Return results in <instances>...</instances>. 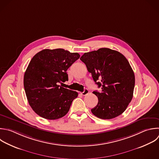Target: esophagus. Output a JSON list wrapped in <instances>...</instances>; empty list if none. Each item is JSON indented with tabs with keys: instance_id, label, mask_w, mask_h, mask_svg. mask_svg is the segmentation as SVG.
Wrapping results in <instances>:
<instances>
[{
	"instance_id": "34e87169",
	"label": "esophagus",
	"mask_w": 159,
	"mask_h": 159,
	"mask_svg": "<svg viewBox=\"0 0 159 159\" xmlns=\"http://www.w3.org/2000/svg\"><path fill=\"white\" fill-rule=\"evenodd\" d=\"M88 93H89V91H88V89H85L83 92L80 93V94H81L82 96H86V95L88 94Z\"/></svg>"
}]
</instances>
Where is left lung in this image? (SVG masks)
<instances>
[{"label":"left lung","instance_id":"left-lung-1","mask_svg":"<svg viewBox=\"0 0 159 159\" xmlns=\"http://www.w3.org/2000/svg\"><path fill=\"white\" fill-rule=\"evenodd\" d=\"M80 60L101 91L92 113L102 119H111L123 113L130 102L135 86L134 71L126 58L117 51L107 48L84 53Z\"/></svg>","mask_w":159,"mask_h":159}]
</instances>
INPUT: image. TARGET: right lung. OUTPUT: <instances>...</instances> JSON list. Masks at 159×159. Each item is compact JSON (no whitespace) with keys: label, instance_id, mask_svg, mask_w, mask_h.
Returning <instances> with one entry per match:
<instances>
[{"label":"right lung","instance_id":"obj_1","mask_svg":"<svg viewBox=\"0 0 159 159\" xmlns=\"http://www.w3.org/2000/svg\"><path fill=\"white\" fill-rule=\"evenodd\" d=\"M80 57L78 53L57 48L43 50L32 58L24 85L29 103L39 116L55 120L68 113L78 94L58 84L68 80L66 71Z\"/></svg>","mask_w":159,"mask_h":159}]
</instances>
